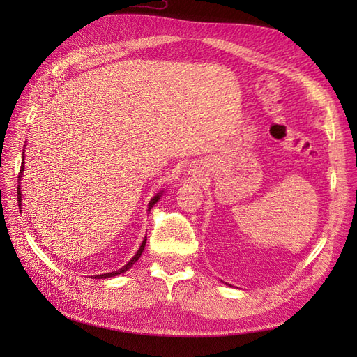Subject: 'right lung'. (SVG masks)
I'll use <instances>...</instances> for the list:
<instances>
[{"label": "right lung", "instance_id": "1", "mask_svg": "<svg viewBox=\"0 0 357 357\" xmlns=\"http://www.w3.org/2000/svg\"><path fill=\"white\" fill-rule=\"evenodd\" d=\"M22 172H24V162H22V165H20V171H19V181H20V177H22ZM20 197H22V193H20V185L17 186V201H20ZM160 199V195H156L152 201L149 202V211L152 210V207L153 205L158 202ZM146 240H147V236L144 238V241H143V244H142V247H139V250L135 253V256L131 259V261H129L125 266H122L121 269H117V271H114V273H107V274H100V275H95V278H109V277H114V275H117V274H121V273H125V271H128L129 268H131L137 261H138V257L142 256V253H143V250H144V245H146Z\"/></svg>", "mask_w": 357, "mask_h": 357}]
</instances>
